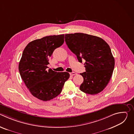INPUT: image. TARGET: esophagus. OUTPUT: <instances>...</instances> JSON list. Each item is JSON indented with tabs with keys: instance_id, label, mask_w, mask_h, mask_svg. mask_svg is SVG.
Wrapping results in <instances>:
<instances>
[{
	"instance_id": "34e87169",
	"label": "esophagus",
	"mask_w": 134,
	"mask_h": 134,
	"mask_svg": "<svg viewBox=\"0 0 134 134\" xmlns=\"http://www.w3.org/2000/svg\"><path fill=\"white\" fill-rule=\"evenodd\" d=\"M70 74V75H71V76H74V75H77V73L76 72H70L69 73Z\"/></svg>"
}]
</instances>
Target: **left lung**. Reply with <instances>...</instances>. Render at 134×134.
<instances>
[{"label":"left lung","instance_id":"8db88e82","mask_svg":"<svg viewBox=\"0 0 134 134\" xmlns=\"http://www.w3.org/2000/svg\"><path fill=\"white\" fill-rule=\"evenodd\" d=\"M68 48L79 62L84 59L86 71L80 74L84 81L80 90L97 94L108 85L114 67V59L108 44L101 37L82 33L65 34Z\"/></svg>","mask_w":134,"mask_h":134}]
</instances>
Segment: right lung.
Wrapping results in <instances>:
<instances>
[{
  "mask_svg": "<svg viewBox=\"0 0 134 134\" xmlns=\"http://www.w3.org/2000/svg\"><path fill=\"white\" fill-rule=\"evenodd\" d=\"M64 42V34L50 35L30 42L25 48L18 65L21 78L32 95L50 101L61 93L69 78L68 72L48 69L53 51Z\"/></svg>",
  "mask_w": 134,
  "mask_h": 134,
  "instance_id": "1",
  "label": "right lung"
}]
</instances>
